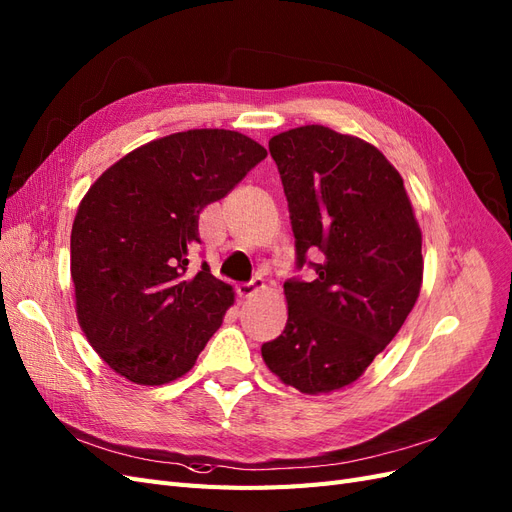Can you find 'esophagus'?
Listing matches in <instances>:
<instances>
[{
    "instance_id": "1",
    "label": "esophagus",
    "mask_w": 512,
    "mask_h": 512,
    "mask_svg": "<svg viewBox=\"0 0 512 512\" xmlns=\"http://www.w3.org/2000/svg\"><path fill=\"white\" fill-rule=\"evenodd\" d=\"M259 289H264V279H261V276H255L251 283L238 285V296L240 298H253Z\"/></svg>"
}]
</instances>
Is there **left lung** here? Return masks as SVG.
Listing matches in <instances>:
<instances>
[{"label": "left lung", "mask_w": 512, "mask_h": 512, "mask_svg": "<svg viewBox=\"0 0 512 512\" xmlns=\"http://www.w3.org/2000/svg\"><path fill=\"white\" fill-rule=\"evenodd\" d=\"M281 173L296 268L285 281L289 317L261 345L268 369L304 394L354 384L414 309L422 283V236L403 178L371 143L328 126L270 139ZM322 251V264L308 259Z\"/></svg>", "instance_id": "left-lung-1"}]
</instances>
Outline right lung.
Instances as JSON below:
<instances>
[{
    "instance_id": "right-lung-1",
    "label": "right lung",
    "mask_w": 512,
    "mask_h": 512,
    "mask_svg": "<svg viewBox=\"0 0 512 512\" xmlns=\"http://www.w3.org/2000/svg\"><path fill=\"white\" fill-rule=\"evenodd\" d=\"M266 156L236 130H186L126 154L87 191L72 223L70 274L79 324L115 373L160 386L193 369L233 304L206 261L188 274L199 212Z\"/></svg>"
}]
</instances>
